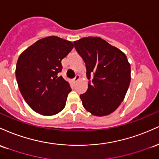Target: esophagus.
<instances>
[{
    "mask_svg": "<svg viewBox=\"0 0 159 159\" xmlns=\"http://www.w3.org/2000/svg\"><path fill=\"white\" fill-rule=\"evenodd\" d=\"M80 79V76L79 75H76V77H75L74 79H73V82H74V83H76V82H77Z\"/></svg>",
    "mask_w": 159,
    "mask_h": 159,
    "instance_id": "1",
    "label": "esophagus"
}]
</instances>
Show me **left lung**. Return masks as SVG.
Listing matches in <instances>:
<instances>
[{"label":"left lung","instance_id":"8db88e82","mask_svg":"<svg viewBox=\"0 0 159 159\" xmlns=\"http://www.w3.org/2000/svg\"><path fill=\"white\" fill-rule=\"evenodd\" d=\"M85 63L86 76L92 81L80 94L87 111L103 116L115 111L125 98L131 82V65L125 54L98 37H83L74 42Z\"/></svg>","mask_w":159,"mask_h":159}]
</instances>
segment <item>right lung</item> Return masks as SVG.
Instances as JSON below:
<instances>
[{
    "mask_svg": "<svg viewBox=\"0 0 159 159\" xmlns=\"http://www.w3.org/2000/svg\"><path fill=\"white\" fill-rule=\"evenodd\" d=\"M74 48V43L56 36L37 40L18 58L16 77L23 98L34 111L53 116L65 108L70 84L58 76L61 61Z\"/></svg>",
    "mask_w": 159,
    "mask_h": 159,
    "instance_id": "add662e5",
    "label": "right lung"
}]
</instances>
